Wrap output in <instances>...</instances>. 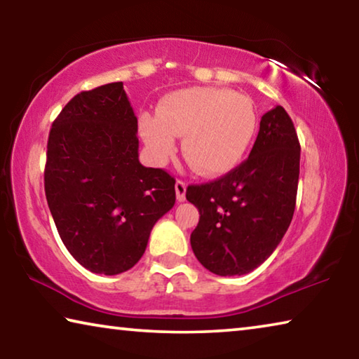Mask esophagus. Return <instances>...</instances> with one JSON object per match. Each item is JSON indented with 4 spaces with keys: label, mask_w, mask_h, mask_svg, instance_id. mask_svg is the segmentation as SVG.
Here are the masks:
<instances>
[{
    "label": "esophagus",
    "mask_w": 359,
    "mask_h": 359,
    "mask_svg": "<svg viewBox=\"0 0 359 359\" xmlns=\"http://www.w3.org/2000/svg\"><path fill=\"white\" fill-rule=\"evenodd\" d=\"M185 193H187V185L184 180H177L175 182V196H177L179 203L185 201Z\"/></svg>",
    "instance_id": "1"
}]
</instances>
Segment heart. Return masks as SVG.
I'll list each match as a JSON object with an SVG mask.
<instances>
[{
    "instance_id": "1",
    "label": "heart",
    "mask_w": 359,
    "mask_h": 359,
    "mask_svg": "<svg viewBox=\"0 0 359 359\" xmlns=\"http://www.w3.org/2000/svg\"><path fill=\"white\" fill-rule=\"evenodd\" d=\"M257 115L248 98L228 90L194 87L163 98L156 114H142L139 131L156 165L174 155L175 137L193 169L217 177L239 165L250 145Z\"/></svg>"
}]
</instances>
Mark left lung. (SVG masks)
Instances as JSON below:
<instances>
[{
    "instance_id": "8db88e82",
    "label": "left lung",
    "mask_w": 359,
    "mask_h": 359,
    "mask_svg": "<svg viewBox=\"0 0 359 359\" xmlns=\"http://www.w3.org/2000/svg\"><path fill=\"white\" fill-rule=\"evenodd\" d=\"M301 145L282 106L266 112L253 149L238 168L209 184L190 185L199 210L191 248L217 276H244L280 244L294 214Z\"/></svg>"
}]
</instances>
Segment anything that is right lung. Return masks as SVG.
<instances>
[{
    "label": "right lung",
    "mask_w": 359,
    "mask_h": 359,
    "mask_svg": "<svg viewBox=\"0 0 359 359\" xmlns=\"http://www.w3.org/2000/svg\"><path fill=\"white\" fill-rule=\"evenodd\" d=\"M136 133L123 82L76 95L48 133V209L65 247L95 274L131 269L175 203L172 175L139 163Z\"/></svg>",
    "instance_id": "add662e5"
}]
</instances>
